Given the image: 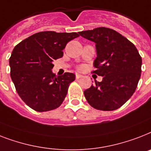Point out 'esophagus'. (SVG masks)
<instances>
[{"label": "esophagus", "mask_w": 151, "mask_h": 151, "mask_svg": "<svg viewBox=\"0 0 151 151\" xmlns=\"http://www.w3.org/2000/svg\"><path fill=\"white\" fill-rule=\"evenodd\" d=\"M82 78V75H81V74H78V73H77L76 74V79H80V78Z\"/></svg>", "instance_id": "1"}]
</instances>
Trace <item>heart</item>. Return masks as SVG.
<instances>
[{
    "mask_svg": "<svg viewBox=\"0 0 151 151\" xmlns=\"http://www.w3.org/2000/svg\"><path fill=\"white\" fill-rule=\"evenodd\" d=\"M79 69H80V70H82V69H83V67H79Z\"/></svg>",
    "mask_w": 151,
    "mask_h": 151,
    "instance_id": "b5f03b06",
    "label": "heart"
}]
</instances>
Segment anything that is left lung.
Listing matches in <instances>:
<instances>
[{
	"label": "left lung",
	"mask_w": 151,
	"mask_h": 151,
	"mask_svg": "<svg viewBox=\"0 0 151 151\" xmlns=\"http://www.w3.org/2000/svg\"><path fill=\"white\" fill-rule=\"evenodd\" d=\"M79 34L95 42L93 73L103 77L102 81H95L84 91L87 101L98 110L117 109L135 92L141 75V56L129 40L113 29L99 27Z\"/></svg>",
	"instance_id": "left-lung-1"
}]
</instances>
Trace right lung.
Returning a JSON list of instances; mask_svg holds the SVG:
<instances>
[{
	"label": "right lung",
	"instance_id": "1",
	"mask_svg": "<svg viewBox=\"0 0 151 151\" xmlns=\"http://www.w3.org/2000/svg\"><path fill=\"white\" fill-rule=\"evenodd\" d=\"M77 32H40L18 43L9 59L11 78L18 95L36 111L56 109L64 100L72 73L56 76L52 61L63 56V50Z\"/></svg>",
	"mask_w": 151,
	"mask_h": 151
}]
</instances>
